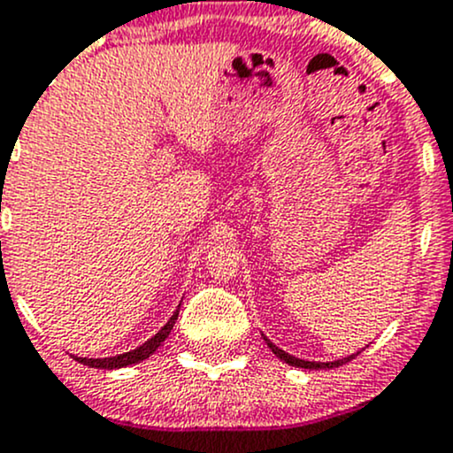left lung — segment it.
Segmentation results:
<instances>
[{"mask_svg":"<svg viewBox=\"0 0 453 453\" xmlns=\"http://www.w3.org/2000/svg\"><path fill=\"white\" fill-rule=\"evenodd\" d=\"M263 339H265V342H266V347H269L271 351H273L275 356H278L280 360H284V363L287 365H290V366H297V369H334V366H341V365H345V363H349V360H354L356 356L360 354V351H356V354H351V356H347V358H341V360H332V363H311V360H302V358H295V356H290V354H287V351L284 349H280V347H275L273 342H271L269 339H266V336L263 334Z\"/></svg>","mask_w":453,"mask_h":453,"instance_id":"1","label":"left lung"}]
</instances>
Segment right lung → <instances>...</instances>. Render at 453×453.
I'll list each match as a JSON object with an SVG mask.
<instances>
[{"instance_id": "right-lung-1", "label": "right lung", "mask_w": 453, "mask_h": 453, "mask_svg": "<svg viewBox=\"0 0 453 453\" xmlns=\"http://www.w3.org/2000/svg\"><path fill=\"white\" fill-rule=\"evenodd\" d=\"M180 306H182V303H180ZM180 306H178V311L171 314L169 321L160 327L158 334L151 336L150 341H145L141 347H136V349L126 351V354H119V356H111V358H78V356H73V360H78V363H82L87 366H93V369H123V366L136 365V363H141V360L150 358V356L154 354L160 345H163L166 336L171 334V330H173L175 321H178Z\"/></svg>"}]
</instances>
